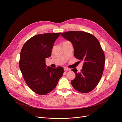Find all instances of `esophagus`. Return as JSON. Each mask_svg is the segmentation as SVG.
<instances>
[{
  "label": "esophagus",
  "instance_id": "1",
  "mask_svg": "<svg viewBox=\"0 0 122 122\" xmlns=\"http://www.w3.org/2000/svg\"><path fill=\"white\" fill-rule=\"evenodd\" d=\"M64 69L65 71H71V69H69L68 68H67L66 67H64Z\"/></svg>",
  "mask_w": 122,
  "mask_h": 122
}]
</instances>
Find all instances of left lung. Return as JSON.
I'll return each instance as SVG.
<instances>
[{
  "label": "left lung",
  "mask_w": 122,
  "mask_h": 122,
  "mask_svg": "<svg viewBox=\"0 0 122 122\" xmlns=\"http://www.w3.org/2000/svg\"><path fill=\"white\" fill-rule=\"evenodd\" d=\"M61 36L72 44L74 56L83 62L81 72L72 69L76 77L71 83L77 91L89 93L98 84L104 69L105 55L100 43L93 35L83 31L66 32Z\"/></svg>",
  "instance_id": "1"
}]
</instances>
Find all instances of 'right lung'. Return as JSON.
Instances as JSON below:
<instances>
[{
	"instance_id": "1",
	"label": "right lung",
	"mask_w": 122,
	"mask_h": 122,
	"mask_svg": "<svg viewBox=\"0 0 122 122\" xmlns=\"http://www.w3.org/2000/svg\"><path fill=\"white\" fill-rule=\"evenodd\" d=\"M60 34L37 35L29 39L21 50L19 65L22 75L29 87L39 95H45L54 89L63 74L62 66L47 67L45 63Z\"/></svg>"
}]
</instances>
